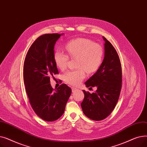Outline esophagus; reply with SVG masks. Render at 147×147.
<instances>
[{"mask_svg":"<svg viewBox=\"0 0 147 147\" xmlns=\"http://www.w3.org/2000/svg\"><path fill=\"white\" fill-rule=\"evenodd\" d=\"M79 90V89L78 88H72V92H74L76 91H78Z\"/></svg>","mask_w":147,"mask_h":147,"instance_id":"esophagus-1","label":"esophagus"}]
</instances>
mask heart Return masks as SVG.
I'll list each match as a JSON object with an SVG mask.
<instances>
[{
  "label": "heart",
  "instance_id": "heart-1",
  "mask_svg": "<svg viewBox=\"0 0 147 147\" xmlns=\"http://www.w3.org/2000/svg\"><path fill=\"white\" fill-rule=\"evenodd\" d=\"M65 49L72 58H77L78 69L68 71L63 75L64 80L73 86L79 84L86 78V71L92 74L97 70L103 57V49L99 44L85 38H74L65 45ZM53 59L57 67L63 71L67 67L69 57L59 49L53 53Z\"/></svg>",
  "mask_w": 147,
  "mask_h": 147
}]
</instances>
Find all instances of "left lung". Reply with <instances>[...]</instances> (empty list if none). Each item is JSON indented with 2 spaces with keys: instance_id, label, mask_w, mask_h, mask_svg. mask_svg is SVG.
Here are the masks:
<instances>
[{
  "instance_id": "8db88e82",
  "label": "left lung",
  "mask_w": 147,
  "mask_h": 147,
  "mask_svg": "<svg viewBox=\"0 0 147 147\" xmlns=\"http://www.w3.org/2000/svg\"><path fill=\"white\" fill-rule=\"evenodd\" d=\"M105 55L97 71L88 79L87 88L96 87L90 94L83 90L84 98L81 103L83 113L88 118L99 121L111 113L116 105L121 89L122 71L118 53L113 45L103 37Z\"/></svg>"
}]
</instances>
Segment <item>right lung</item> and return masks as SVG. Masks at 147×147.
<instances>
[{"label":"right lung","mask_w":147,"mask_h":147,"mask_svg":"<svg viewBox=\"0 0 147 147\" xmlns=\"http://www.w3.org/2000/svg\"><path fill=\"white\" fill-rule=\"evenodd\" d=\"M45 34L38 37L29 48L23 69L24 82L29 102L42 119L53 121L64 113L71 89L62 84L53 89L50 78L58 74L53 59L54 46L61 35Z\"/></svg>","instance_id":"obj_1"}]
</instances>
